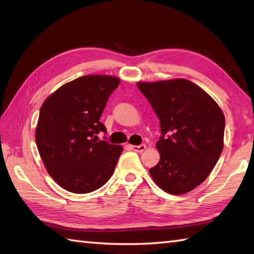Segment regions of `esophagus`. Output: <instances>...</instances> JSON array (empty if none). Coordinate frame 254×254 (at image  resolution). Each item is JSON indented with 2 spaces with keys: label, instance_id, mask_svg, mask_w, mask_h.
<instances>
[{
  "label": "esophagus",
  "instance_id": "1",
  "mask_svg": "<svg viewBox=\"0 0 254 254\" xmlns=\"http://www.w3.org/2000/svg\"><path fill=\"white\" fill-rule=\"evenodd\" d=\"M131 148H132V150H134V152L142 153L145 149H146V145L142 144V145H139V146H137V145H131Z\"/></svg>",
  "mask_w": 254,
  "mask_h": 254
}]
</instances>
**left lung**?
<instances>
[{
  "label": "left lung",
  "instance_id": "8db88e82",
  "mask_svg": "<svg viewBox=\"0 0 254 254\" xmlns=\"http://www.w3.org/2000/svg\"><path fill=\"white\" fill-rule=\"evenodd\" d=\"M160 123V159L149 175L174 195L192 191L209 176L224 148L225 117L212 97L185 78L138 82Z\"/></svg>",
  "mask_w": 254,
  "mask_h": 254
}]
</instances>
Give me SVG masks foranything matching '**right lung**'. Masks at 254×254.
<instances>
[{
  "label": "right lung",
  "mask_w": 254,
  "mask_h": 254,
  "mask_svg": "<svg viewBox=\"0 0 254 254\" xmlns=\"http://www.w3.org/2000/svg\"><path fill=\"white\" fill-rule=\"evenodd\" d=\"M120 79L85 75L62 85L44 101L36 127V144L48 174L64 190L85 194L110 179L121 145L99 141L106 132L99 119Z\"/></svg>",
  "instance_id": "right-lung-1"
}]
</instances>
